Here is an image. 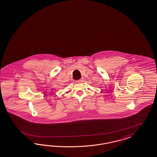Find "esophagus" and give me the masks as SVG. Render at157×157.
<instances>
[{"mask_svg":"<svg viewBox=\"0 0 157 157\" xmlns=\"http://www.w3.org/2000/svg\"><path fill=\"white\" fill-rule=\"evenodd\" d=\"M83 81V79L82 78L81 79H79V80H78V81H75L76 83H79V82H81Z\"/></svg>","mask_w":157,"mask_h":157,"instance_id":"1","label":"esophagus"}]
</instances>
